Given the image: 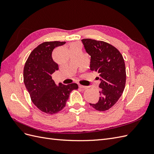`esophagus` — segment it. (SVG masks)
Here are the masks:
<instances>
[{"mask_svg":"<svg viewBox=\"0 0 154 154\" xmlns=\"http://www.w3.org/2000/svg\"><path fill=\"white\" fill-rule=\"evenodd\" d=\"M79 87L81 88H83V89H87V88H88L87 86H83V85H82L80 84H79Z\"/></svg>","mask_w":154,"mask_h":154,"instance_id":"esophagus-1","label":"esophagus"}]
</instances>
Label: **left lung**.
<instances>
[{"label": "left lung", "mask_w": 154, "mask_h": 154, "mask_svg": "<svg viewBox=\"0 0 154 154\" xmlns=\"http://www.w3.org/2000/svg\"><path fill=\"white\" fill-rule=\"evenodd\" d=\"M86 52L91 56L90 70L98 74L100 97L96 103H90L99 111L110 109L118 101L125 87L126 68L122 54L113 45L103 41L82 40Z\"/></svg>", "instance_id": "1"}]
</instances>
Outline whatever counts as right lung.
Returning a JSON list of instances; mask_svg holds the SVG:
<instances>
[{"label":"right lung","mask_w":154,"mask_h":154,"mask_svg":"<svg viewBox=\"0 0 154 154\" xmlns=\"http://www.w3.org/2000/svg\"><path fill=\"white\" fill-rule=\"evenodd\" d=\"M66 42H45L32 51L24 68V82L34 105L46 114H53L66 105L70 93L78 89L76 83H55L51 75L58 70L52 58L53 49Z\"/></svg>","instance_id":"obj_1"}]
</instances>
